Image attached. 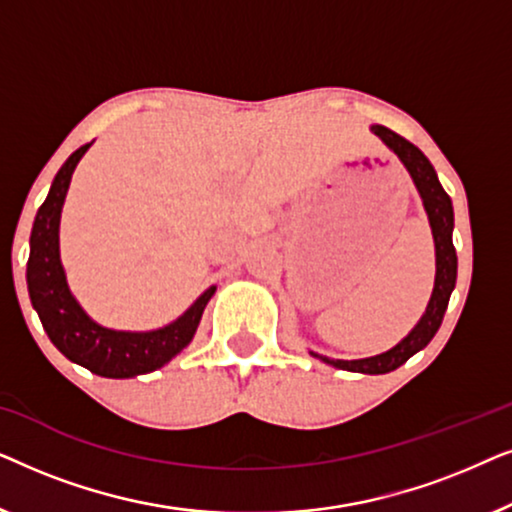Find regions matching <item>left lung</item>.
Returning <instances> with one entry per match:
<instances>
[{
    "mask_svg": "<svg viewBox=\"0 0 512 512\" xmlns=\"http://www.w3.org/2000/svg\"><path fill=\"white\" fill-rule=\"evenodd\" d=\"M373 132L389 146L391 151L401 158V163L408 167L412 181H415L419 195L424 200V209L429 214L433 242H436V286H433L429 307H426L424 317L419 324L412 328L408 338H403L394 349L384 352L380 356H370V359L359 361H331L326 356H319L321 361L331 363V366L340 370H352V373H368V375H384L403 366L412 354L424 349L438 333L440 324H443L447 303H450L452 289L457 284V249L452 244V228H454V209L450 195L440 186L438 174L429 163V158L417 149L408 139L396 135L394 130L384 128V125H373Z\"/></svg>",
    "mask_w": 512,
    "mask_h": 512,
    "instance_id": "1",
    "label": "left lung"
}]
</instances>
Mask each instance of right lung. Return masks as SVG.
Wrapping results in <instances>:
<instances>
[{"label": "right lung", "mask_w": 512, "mask_h": 512, "mask_svg": "<svg viewBox=\"0 0 512 512\" xmlns=\"http://www.w3.org/2000/svg\"><path fill=\"white\" fill-rule=\"evenodd\" d=\"M88 146L90 142L67 158V163L55 174L48 198L39 207L30 235L27 289H30L32 307L39 314L41 326L69 361L79 363L95 375L125 380V377L144 375L165 366L193 340L195 328L216 286H209L174 324L160 331L123 333L88 319V314L81 310L67 289L58 244L62 202H65L74 167L88 151Z\"/></svg>", "instance_id": "add662e5"}]
</instances>
